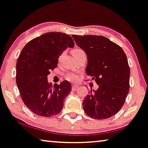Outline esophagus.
I'll use <instances>...</instances> for the list:
<instances>
[{"label": "esophagus", "instance_id": "1", "mask_svg": "<svg viewBox=\"0 0 148 148\" xmlns=\"http://www.w3.org/2000/svg\"><path fill=\"white\" fill-rule=\"evenodd\" d=\"M77 88H79L78 85H73L72 86V90H76Z\"/></svg>", "mask_w": 148, "mask_h": 148}]
</instances>
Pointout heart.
Listing matches in <instances>:
<instances>
[{
	"label": "heart",
	"instance_id": "b5f03b06",
	"mask_svg": "<svg viewBox=\"0 0 148 148\" xmlns=\"http://www.w3.org/2000/svg\"><path fill=\"white\" fill-rule=\"evenodd\" d=\"M80 51H83L81 50V49H74L73 51V53H77V52H80ZM66 78L67 80L69 81H75L77 80V79H78V77L76 74L75 73H69L66 76Z\"/></svg>",
	"mask_w": 148,
	"mask_h": 148
}]
</instances>
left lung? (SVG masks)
I'll return each instance as SVG.
<instances>
[{"label": "left lung", "mask_w": 148, "mask_h": 148, "mask_svg": "<svg viewBox=\"0 0 148 148\" xmlns=\"http://www.w3.org/2000/svg\"><path fill=\"white\" fill-rule=\"evenodd\" d=\"M72 38L87 54L86 73L99 85L84 99V111L92 119L110 118L122 107L129 92L130 71L126 54L104 36L72 35Z\"/></svg>", "instance_id": "8db88e82"}]
</instances>
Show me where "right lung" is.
I'll return each mask as SVG.
<instances>
[{
    "instance_id": "add662e5",
    "label": "right lung",
    "mask_w": 148,
    "mask_h": 148,
    "mask_svg": "<svg viewBox=\"0 0 148 148\" xmlns=\"http://www.w3.org/2000/svg\"><path fill=\"white\" fill-rule=\"evenodd\" d=\"M74 45L70 36L52 32L29 41L20 52L16 81L24 104L35 114L52 116L62 110L64 99L71 90V84L64 81L52 87L47 75L57 67L61 53Z\"/></svg>"
}]
</instances>
